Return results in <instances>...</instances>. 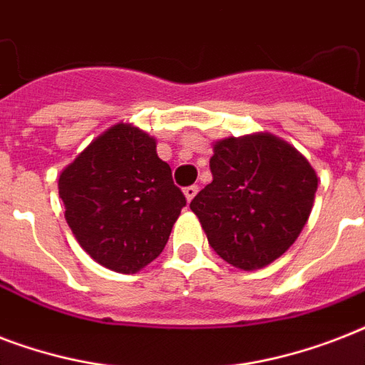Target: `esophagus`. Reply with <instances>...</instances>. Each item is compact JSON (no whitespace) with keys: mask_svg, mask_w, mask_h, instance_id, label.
<instances>
[{"mask_svg":"<svg viewBox=\"0 0 365 365\" xmlns=\"http://www.w3.org/2000/svg\"><path fill=\"white\" fill-rule=\"evenodd\" d=\"M199 193V187L197 185H189V187L183 189V195H185V199H187V202H191V200L195 199V195Z\"/></svg>","mask_w":365,"mask_h":365,"instance_id":"esophagus-1","label":"esophagus"}]
</instances>
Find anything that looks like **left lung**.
Instances as JSON below:
<instances>
[{
  "mask_svg": "<svg viewBox=\"0 0 365 365\" xmlns=\"http://www.w3.org/2000/svg\"><path fill=\"white\" fill-rule=\"evenodd\" d=\"M212 149V182L191 200V210L222 259L240 271L261 269L305 227L317 172L292 143L271 132L223 138Z\"/></svg>",
  "mask_w": 365,
  "mask_h": 365,
  "instance_id": "obj_1",
  "label": "left lung"
}]
</instances>
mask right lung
Masks as SVG:
<instances>
[{"label": "right lung", "instance_id": "right-lung-1", "mask_svg": "<svg viewBox=\"0 0 365 365\" xmlns=\"http://www.w3.org/2000/svg\"><path fill=\"white\" fill-rule=\"evenodd\" d=\"M66 222L79 246L106 269L138 272L163 252L185 197L157 140L132 123L96 136L58 178Z\"/></svg>", "mask_w": 365, "mask_h": 365}]
</instances>
